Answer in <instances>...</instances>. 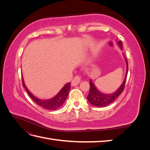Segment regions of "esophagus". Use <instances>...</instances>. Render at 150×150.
I'll return each instance as SVG.
<instances>
[{
    "mask_svg": "<svg viewBox=\"0 0 150 150\" xmlns=\"http://www.w3.org/2000/svg\"><path fill=\"white\" fill-rule=\"evenodd\" d=\"M81 79V77L79 76H76V77H74V79H72V82H71V85L72 86H77L78 84H79V83H80Z\"/></svg>",
    "mask_w": 150,
    "mask_h": 150,
    "instance_id": "34e87169",
    "label": "esophagus"
}]
</instances>
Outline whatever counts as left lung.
<instances>
[{
	"label": "left lung",
	"instance_id": "left-lung-1",
	"mask_svg": "<svg viewBox=\"0 0 150 150\" xmlns=\"http://www.w3.org/2000/svg\"><path fill=\"white\" fill-rule=\"evenodd\" d=\"M117 43H118V44L120 46L121 49H122V46L121 42L119 41L117 42ZM126 61L127 64V69H126V74L125 78L124 79L123 83H122V84L121 85L120 88L115 93H113L112 94H103L101 93L99 91H98L96 89V87H95V86L92 82V81L90 80L89 93L88 95L87 99L91 104H93V106H97V107H104L109 105V104H111V103H112L117 97L119 96V95L122 92V91L124 90L126 80V77H127V74H128V62H127L126 59Z\"/></svg>",
	"mask_w": 150,
	"mask_h": 150
}]
</instances>
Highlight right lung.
<instances>
[{
    "mask_svg": "<svg viewBox=\"0 0 150 150\" xmlns=\"http://www.w3.org/2000/svg\"><path fill=\"white\" fill-rule=\"evenodd\" d=\"M22 84H23L24 88L25 89L26 91L28 92L29 96L33 99V100L35 101L36 104H38V105L49 110H56L61 107L67 99L69 91L71 89V83H68L64 85V87L54 98L49 99H40L35 97L29 92V91L26 88L24 84L23 78H22Z\"/></svg>",
    "mask_w": 150,
    "mask_h": 150,
    "instance_id": "add662e5",
    "label": "right lung"
}]
</instances>
